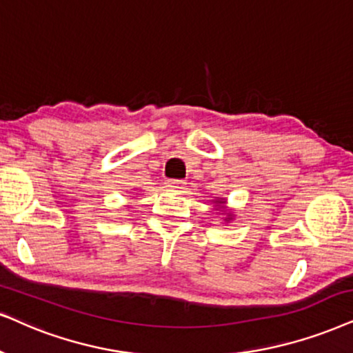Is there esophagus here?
Segmentation results:
<instances>
[{
  "instance_id": "34e87169",
  "label": "esophagus",
  "mask_w": 353,
  "mask_h": 353,
  "mask_svg": "<svg viewBox=\"0 0 353 353\" xmlns=\"http://www.w3.org/2000/svg\"><path fill=\"white\" fill-rule=\"evenodd\" d=\"M184 184H185V182L181 181V179H169V181L166 182V185L169 187V189H172V190H181V189H184Z\"/></svg>"
}]
</instances>
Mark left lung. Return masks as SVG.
I'll return each mask as SVG.
<instances>
[{
  "label": "left lung",
  "mask_w": 353,
  "mask_h": 353,
  "mask_svg": "<svg viewBox=\"0 0 353 353\" xmlns=\"http://www.w3.org/2000/svg\"><path fill=\"white\" fill-rule=\"evenodd\" d=\"M223 203H225V200H223V199H221V200H220V202H218V205H223Z\"/></svg>",
  "instance_id": "obj_1"
}]
</instances>
